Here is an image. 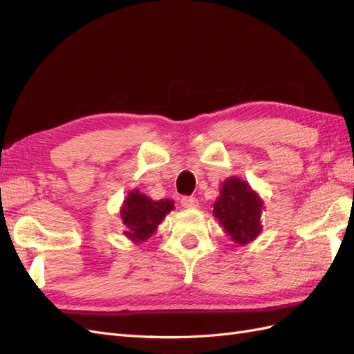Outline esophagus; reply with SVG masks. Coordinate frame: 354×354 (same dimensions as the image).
Here are the masks:
<instances>
[{
    "label": "esophagus",
    "mask_w": 354,
    "mask_h": 354,
    "mask_svg": "<svg viewBox=\"0 0 354 354\" xmlns=\"http://www.w3.org/2000/svg\"><path fill=\"white\" fill-rule=\"evenodd\" d=\"M181 205H183L185 208H196L199 205V201L195 198V196H185L183 199H181Z\"/></svg>",
    "instance_id": "obj_1"
}]
</instances>
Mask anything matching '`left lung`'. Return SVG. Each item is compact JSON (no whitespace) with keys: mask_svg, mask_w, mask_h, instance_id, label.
Masks as SVG:
<instances>
[{"mask_svg":"<svg viewBox=\"0 0 354 354\" xmlns=\"http://www.w3.org/2000/svg\"><path fill=\"white\" fill-rule=\"evenodd\" d=\"M212 205V216L234 243L246 245L259 238L263 230L264 201L248 181L236 176L227 177L221 183L220 196Z\"/></svg>","mask_w":354,"mask_h":354,"instance_id":"obj_1","label":"left lung"}]
</instances>
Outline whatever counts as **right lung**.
Instances as JSON below:
<instances>
[{
    "label": "right lung",
    "instance_id": "obj_1",
    "mask_svg": "<svg viewBox=\"0 0 354 354\" xmlns=\"http://www.w3.org/2000/svg\"><path fill=\"white\" fill-rule=\"evenodd\" d=\"M173 209V201H152L145 194H140L138 189L131 190L124 199L120 211L122 224L125 226L124 234L136 245L145 242L155 234L159 224Z\"/></svg>",
    "mask_w": 354,
    "mask_h": 354
}]
</instances>
